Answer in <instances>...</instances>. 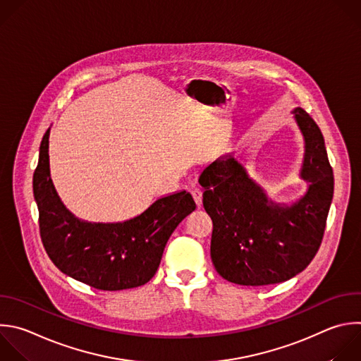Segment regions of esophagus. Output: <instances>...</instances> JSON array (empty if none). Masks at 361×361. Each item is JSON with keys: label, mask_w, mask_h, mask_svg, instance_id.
I'll return each mask as SVG.
<instances>
[{"label": "esophagus", "mask_w": 361, "mask_h": 361, "mask_svg": "<svg viewBox=\"0 0 361 361\" xmlns=\"http://www.w3.org/2000/svg\"><path fill=\"white\" fill-rule=\"evenodd\" d=\"M191 195H192V198H194V201H195V204H197V207L200 208L201 205H202V191L200 190V188H192L191 190Z\"/></svg>", "instance_id": "esophagus-1"}]
</instances>
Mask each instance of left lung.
<instances>
[{"instance_id":"obj_1","label":"left lung","mask_w":361,"mask_h":361,"mask_svg":"<svg viewBox=\"0 0 361 361\" xmlns=\"http://www.w3.org/2000/svg\"><path fill=\"white\" fill-rule=\"evenodd\" d=\"M293 117L305 139L300 178L309 187L292 205L269 200L233 154L207 166L198 183L212 219L211 259L226 281L264 286L300 274L322 244L334 178L323 135L314 120L296 107Z\"/></svg>"}]
</instances>
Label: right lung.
<instances>
[{"mask_svg": "<svg viewBox=\"0 0 361 361\" xmlns=\"http://www.w3.org/2000/svg\"><path fill=\"white\" fill-rule=\"evenodd\" d=\"M49 130L42 137L32 181L48 257L61 272L94 289L123 290L147 283L173 231L195 209L191 194L161 197L125 222L82 221L63 205L51 180Z\"/></svg>", "mask_w": 361, "mask_h": 361, "instance_id": "obj_1", "label": "right lung"}]
</instances>
